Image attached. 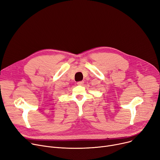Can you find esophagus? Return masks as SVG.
I'll list each match as a JSON object with an SVG mask.
<instances>
[{
    "instance_id": "obj_1",
    "label": "esophagus",
    "mask_w": 160,
    "mask_h": 160,
    "mask_svg": "<svg viewBox=\"0 0 160 160\" xmlns=\"http://www.w3.org/2000/svg\"><path fill=\"white\" fill-rule=\"evenodd\" d=\"M83 81H80V82H77V84L78 86H82V85H83Z\"/></svg>"
}]
</instances>
